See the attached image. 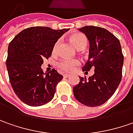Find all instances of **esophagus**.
Masks as SVG:
<instances>
[{"mask_svg":"<svg viewBox=\"0 0 133 133\" xmlns=\"http://www.w3.org/2000/svg\"><path fill=\"white\" fill-rule=\"evenodd\" d=\"M69 76H70L69 74H64V77H65V78H68V77H69Z\"/></svg>","mask_w":133,"mask_h":133,"instance_id":"34e87169","label":"esophagus"}]
</instances>
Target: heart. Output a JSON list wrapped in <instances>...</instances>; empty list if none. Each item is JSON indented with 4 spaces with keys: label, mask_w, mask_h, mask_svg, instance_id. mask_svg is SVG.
Listing matches in <instances>:
<instances>
[{
    "label": "heart",
    "mask_w": 133,
    "mask_h": 133,
    "mask_svg": "<svg viewBox=\"0 0 133 133\" xmlns=\"http://www.w3.org/2000/svg\"><path fill=\"white\" fill-rule=\"evenodd\" d=\"M71 39L73 44L74 45L76 48L79 50L84 49L88 45V39L85 35L81 33H75L71 36ZM59 45V39L55 43L54 48H53V53H56L57 51L58 47ZM80 62L78 59H62L58 62V68L65 71V72H71L75 69L78 65H79Z\"/></svg>",
    "instance_id": "b5f03b06"
}]
</instances>
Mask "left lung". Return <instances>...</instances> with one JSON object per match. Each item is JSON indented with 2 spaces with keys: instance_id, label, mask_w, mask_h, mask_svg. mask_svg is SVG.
Returning a JSON list of instances; mask_svg holds the SVG:
<instances>
[{
  "instance_id": "left-lung-1",
  "label": "left lung",
  "mask_w": 133,
  "mask_h": 133,
  "mask_svg": "<svg viewBox=\"0 0 133 133\" xmlns=\"http://www.w3.org/2000/svg\"><path fill=\"white\" fill-rule=\"evenodd\" d=\"M79 31L90 43L89 58L82 68L85 74L94 69V74L79 76V83L73 88L78 102L88 107H98L114 94L122 77L124 55L118 39L102 27L86 25Z\"/></svg>"
}]
</instances>
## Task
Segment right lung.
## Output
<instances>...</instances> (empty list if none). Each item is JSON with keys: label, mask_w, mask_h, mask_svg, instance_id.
<instances>
[{"label": "right lung", "mask_w": 133, "mask_h": 133, "mask_svg": "<svg viewBox=\"0 0 133 133\" xmlns=\"http://www.w3.org/2000/svg\"><path fill=\"white\" fill-rule=\"evenodd\" d=\"M68 29L34 26L23 30L9 45L6 68L14 92L23 103L39 107L54 96L63 76L53 68L44 74V59L51 57L55 43Z\"/></svg>", "instance_id": "1"}]
</instances>
